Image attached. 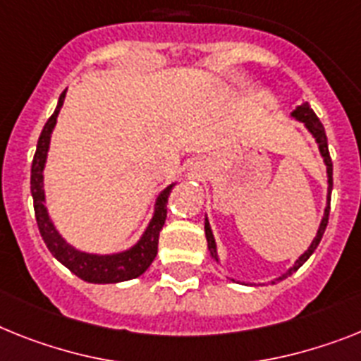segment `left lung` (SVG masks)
I'll return each instance as SVG.
<instances>
[{
	"instance_id": "obj_1",
	"label": "left lung",
	"mask_w": 361,
	"mask_h": 361,
	"mask_svg": "<svg viewBox=\"0 0 361 361\" xmlns=\"http://www.w3.org/2000/svg\"><path fill=\"white\" fill-rule=\"evenodd\" d=\"M290 117L305 124V128L310 132L312 137L316 139L317 148H319V154H321V157H323V163H325V166H326V185L329 187H326L325 211H323V218H321L319 227H317L316 237H314V240L310 242L308 250L305 251L302 255H299V259L293 262V266H290V268L286 269L283 275H281V277H275L269 281L271 284L279 283V281H283V279H286L288 275H292L293 271H298V269L301 268V266L305 264L308 259H310V255L314 253V251H316V247L319 246L321 238H323V233H325L326 224H329V213H330V192H332V159H330V154H329V143H326L325 128H323L321 121L317 119V115L314 114V110H312L310 106H308V102H302L301 106H298V108H295V110L290 114ZM205 238H207V247H209V251H211V257L214 259V262H218V264H220V259H218V250H216V240H214V235H213V231H211V226H209L207 216H205ZM227 279H231V277H227ZM231 281H235V279H231Z\"/></svg>"
}]
</instances>
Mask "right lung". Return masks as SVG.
<instances>
[{"label": "right lung", "instance_id": "obj_1", "mask_svg": "<svg viewBox=\"0 0 361 361\" xmlns=\"http://www.w3.org/2000/svg\"><path fill=\"white\" fill-rule=\"evenodd\" d=\"M68 92V90H66ZM66 92L60 95L56 110L51 115L49 121L45 123L42 130L38 145H36V154L32 159L31 166V195L35 202V214L38 229L44 238L45 246L49 247L53 257L59 262H62L73 274L80 277L86 283L93 284H111V283H123L130 281L139 275H143L152 264V260L157 255V240H159V231L165 226L166 218V202L171 196V190L176 183L166 185L165 189L157 195L156 204H154V213L150 222L143 235L139 237L134 246L117 253H87V251L77 250L71 246L66 238L62 237L51 220L47 205H45V190H44V171L45 163H47V152H49L51 134H53L56 119L63 106Z\"/></svg>", "mask_w": 361, "mask_h": 361}]
</instances>
